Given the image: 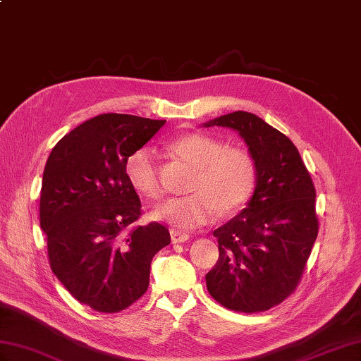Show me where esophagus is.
Here are the masks:
<instances>
[{
  "label": "esophagus",
  "instance_id": "1",
  "mask_svg": "<svg viewBox=\"0 0 361 361\" xmlns=\"http://www.w3.org/2000/svg\"><path fill=\"white\" fill-rule=\"evenodd\" d=\"M171 239H172V243H183L189 240V234L180 231V229H172Z\"/></svg>",
  "mask_w": 361,
  "mask_h": 361
}]
</instances>
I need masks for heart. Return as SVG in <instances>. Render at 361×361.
I'll list each match as a JSON object with an SVG mask.
<instances>
[{"instance_id": "obj_1", "label": "heart", "mask_w": 361, "mask_h": 361, "mask_svg": "<svg viewBox=\"0 0 361 361\" xmlns=\"http://www.w3.org/2000/svg\"><path fill=\"white\" fill-rule=\"evenodd\" d=\"M175 155L195 167L189 190L159 204L152 217L176 229H192L208 224L217 212L229 214L250 200L257 181V163L247 149L228 147L204 133H189L172 142ZM126 173L132 186L150 200L163 190L159 185L157 153L150 147L135 150L127 158Z\"/></svg>"}]
</instances>
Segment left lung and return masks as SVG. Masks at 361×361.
I'll return each mask as SVG.
<instances>
[{
	"label": "left lung",
	"mask_w": 361,
	"mask_h": 361,
	"mask_svg": "<svg viewBox=\"0 0 361 361\" xmlns=\"http://www.w3.org/2000/svg\"><path fill=\"white\" fill-rule=\"evenodd\" d=\"M204 126L239 132L257 163L248 206L214 231L219 260L206 287L229 310L265 312L302 279L319 228L317 190L296 145L256 114L234 111Z\"/></svg>",
	"instance_id": "8db88e82"
}]
</instances>
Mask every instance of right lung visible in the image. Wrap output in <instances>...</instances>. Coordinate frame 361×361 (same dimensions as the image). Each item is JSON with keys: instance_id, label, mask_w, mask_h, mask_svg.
Wrapping results in <instances>:
<instances>
[{"instance_id": "right-lung-1", "label": "right lung", "mask_w": 361, "mask_h": 361, "mask_svg": "<svg viewBox=\"0 0 361 361\" xmlns=\"http://www.w3.org/2000/svg\"><path fill=\"white\" fill-rule=\"evenodd\" d=\"M166 121L106 113L60 140L46 161L40 226L52 273L96 312L118 313L149 287L153 256L171 243L158 221L133 226L141 202L126 173L127 158Z\"/></svg>"}]
</instances>
